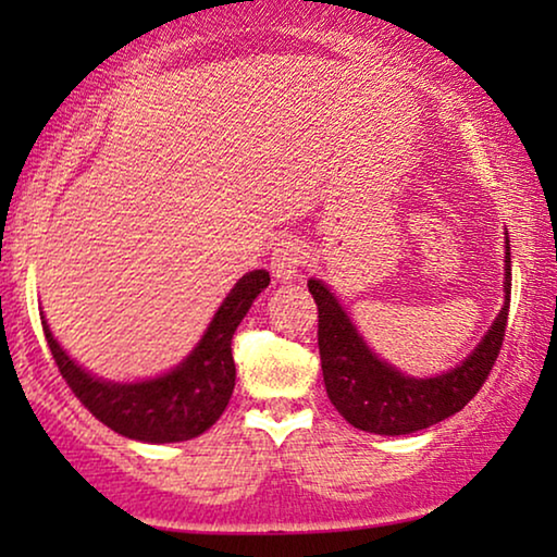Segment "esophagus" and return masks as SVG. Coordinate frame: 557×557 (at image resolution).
<instances>
[{"instance_id":"34e87169","label":"esophagus","mask_w":557,"mask_h":557,"mask_svg":"<svg viewBox=\"0 0 557 557\" xmlns=\"http://www.w3.org/2000/svg\"><path fill=\"white\" fill-rule=\"evenodd\" d=\"M304 263V246L299 240H281L271 253V273L278 281H292L299 276Z\"/></svg>"}]
</instances>
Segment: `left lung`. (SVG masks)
Masks as SVG:
<instances>
[{
  "mask_svg": "<svg viewBox=\"0 0 557 557\" xmlns=\"http://www.w3.org/2000/svg\"><path fill=\"white\" fill-rule=\"evenodd\" d=\"M505 261V307L492 330L459 368L438 377L416 380L400 375L391 364L380 362L357 337L352 322L334 299L330 288L309 281V292L319 309V357H322L324 387L334 408L355 429L403 436L423 431L444 418L459 413L490 377L505 342L509 294H512V261L507 240Z\"/></svg>",
  "mask_w": 557,
  "mask_h": 557,
  "instance_id": "8db88e82",
  "label": "left lung"
}]
</instances>
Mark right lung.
Segmentation results:
<instances>
[{
    "mask_svg": "<svg viewBox=\"0 0 557 557\" xmlns=\"http://www.w3.org/2000/svg\"><path fill=\"white\" fill-rule=\"evenodd\" d=\"M269 281L265 271L246 273L227 294L195 352L170 375L147 383L119 385L90 377L60 349L45 322L42 332L67 387L103 425L149 444L189 441L208 431L231 400L235 387L233 334Z\"/></svg>",
    "mask_w": 557,
    "mask_h": 557,
    "instance_id": "add662e5",
    "label": "right lung"
}]
</instances>
